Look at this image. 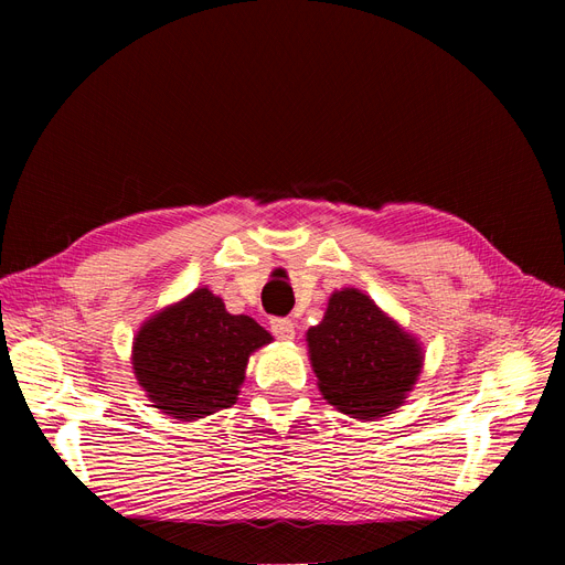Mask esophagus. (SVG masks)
Returning <instances> with one entry per match:
<instances>
[{
    "label": "esophagus",
    "mask_w": 565,
    "mask_h": 565,
    "mask_svg": "<svg viewBox=\"0 0 565 565\" xmlns=\"http://www.w3.org/2000/svg\"><path fill=\"white\" fill-rule=\"evenodd\" d=\"M270 332L282 341L295 339V322L289 318H270Z\"/></svg>",
    "instance_id": "esophagus-1"
}]
</instances>
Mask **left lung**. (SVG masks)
Wrapping results in <instances>:
<instances>
[{"label":"left lung","mask_w":565,"mask_h":565,"mask_svg":"<svg viewBox=\"0 0 565 565\" xmlns=\"http://www.w3.org/2000/svg\"><path fill=\"white\" fill-rule=\"evenodd\" d=\"M306 341L322 396L355 419L396 409L422 370L417 341L358 289L334 292Z\"/></svg>","instance_id":"8db88e82"}]
</instances>
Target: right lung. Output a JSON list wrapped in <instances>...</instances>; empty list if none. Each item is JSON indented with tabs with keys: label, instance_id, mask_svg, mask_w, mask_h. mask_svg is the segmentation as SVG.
<instances>
[{
	"label": "right lung",
	"instance_id": "add662e5",
	"mask_svg": "<svg viewBox=\"0 0 565 565\" xmlns=\"http://www.w3.org/2000/svg\"><path fill=\"white\" fill-rule=\"evenodd\" d=\"M270 334L249 316H231L210 289L150 318L134 339V372L148 398L177 419H200L237 401L247 358Z\"/></svg>",
	"mask_w": 565,
	"mask_h": 565
}]
</instances>
